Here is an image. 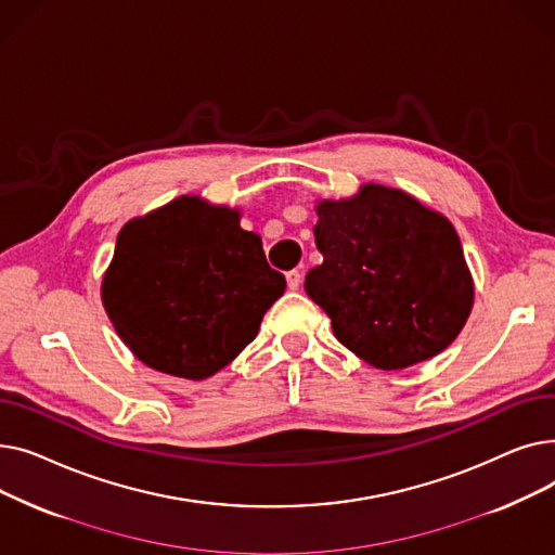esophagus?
Instances as JSON below:
<instances>
[{
    "mask_svg": "<svg viewBox=\"0 0 555 555\" xmlns=\"http://www.w3.org/2000/svg\"><path fill=\"white\" fill-rule=\"evenodd\" d=\"M285 281H287V287H289V289H297V287L301 285V272H299V270H289V272L285 274Z\"/></svg>",
    "mask_w": 555,
    "mask_h": 555,
    "instance_id": "34e87169",
    "label": "esophagus"
}]
</instances>
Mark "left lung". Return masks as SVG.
<instances>
[{
    "instance_id": "8db88e82",
    "label": "left lung",
    "mask_w": 555,
    "mask_h": 555,
    "mask_svg": "<svg viewBox=\"0 0 555 555\" xmlns=\"http://www.w3.org/2000/svg\"><path fill=\"white\" fill-rule=\"evenodd\" d=\"M317 216L312 231L324 260L304 287L346 348L375 369L398 371L454 341L475 289L448 218L380 184L322 202Z\"/></svg>"
}]
</instances>
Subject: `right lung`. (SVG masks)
I'll return each mask as SVG.
<instances>
[{
  "instance_id": "obj_1",
  "label": "right lung",
  "mask_w": 555,
  "mask_h": 555,
  "mask_svg": "<svg viewBox=\"0 0 555 555\" xmlns=\"http://www.w3.org/2000/svg\"><path fill=\"white\" fill-rule=\"evenodd\" d=\"M283 289L238 211L184 195L121 229L101 295L143 364L202 380L256 337Z\"/></svg>"
}]
</instances>
